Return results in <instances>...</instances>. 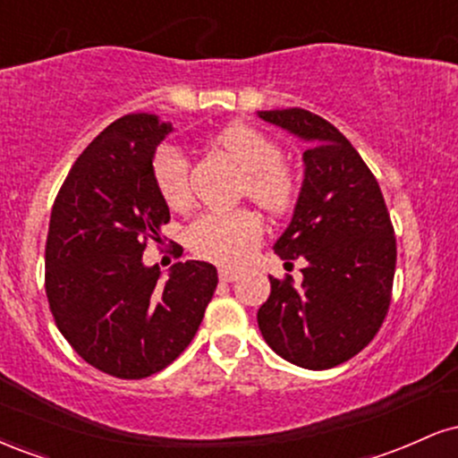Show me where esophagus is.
Returning <instances> with one entry per match:
<instances>
[{
    "mask_svg": "<svg viewBox=\"0 0 458 458\" xmlns=\"http://www.w3.org/2000/svg\"><path fill=\"white\" fill-rule=\"evenodd\" d=\"M219 280H222V282H234V280H239V273L222 267V269H219Z\"/></svg>",
    "mask_w": 458,
    "mask_h": 458,
    "instance_id": "esophagus-1",
    "label": "esophagus"
}]
</instances>
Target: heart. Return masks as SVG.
Wrapping results in <instances>:
<instances>
[{
    "mask_svg": "<svg viewBox=\"0 0 458 458\" xmlns=\"http://www.w3.org/2000/svg\"><path fill=\"white\" fill-rule=\"evenodd\" d=\"M215 144L239 163L243 191L269 213L291 211L299 182L291 165L282 161L284 152L271 135L250 124H233L217 135ZM152 181L163 202L185 208L191 202V170L187 157L176 146L163 144L152 155ZM265 236V224L250 208L230 213H202L189 224L187 245L199 259L236 267L250 259Z\"/></svg>",
    "mask_w": 458,
    "mask_h": 458,
    "instance_id": "1",
    "label": "heart"
}]
</instances>
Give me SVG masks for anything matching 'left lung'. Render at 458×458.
Segmentation results:
<instances>
[{"mask_svg": "<svg viewBox=\"0 0 458 458\" xmlns=\"http://www.w3.org/2000/svg\"><path fill=\"white\" fill-rule=\"evenodd\" d=\"M259 115L310 144L295 215L273 245L282 260H308L303 282L269 276L259 327L286 361L325 370L360 353L383 325L396 269L394 225L375 174L334 124L301 107Z\"/></svg>", "mask_w": 458, "mask_h": 458, "instance_id": "left-lung-1", "label": "left lung"}]
</instances>
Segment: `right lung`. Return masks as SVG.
<instances>
[{"mask_svg": "<svg viewBox=\"0 0 458 458\" xmlns=\"http://www.w3.org/2000/svg\"><path fill=\"white\" fill-rule=\"evenodd\" d=\"M172 127L150 114L109 124L57 191L45 245V291L57 329L81 360L118 379L170 366L193 340L217 269L187 260L144 267L170 208L152 181V155Z\"/></svg>", "mask_w": 458, "mask_h": 458, "instance_id": "add662e5", "label": "right lung"}]
</instances>
